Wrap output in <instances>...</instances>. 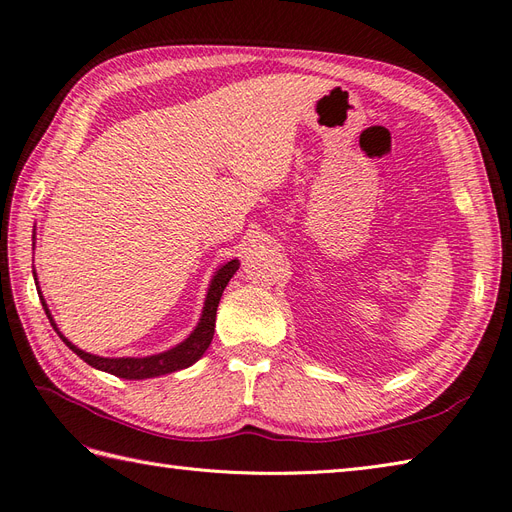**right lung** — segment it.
Listing matches in <instances>:
<instances>
[{
  "label": "right lung",
  "instance_id": "obj_1",
  "mask_svg": "<svg viewBox=\"0 0 512 512\" xmlns=\"http://www.w3.org/2000/svg\"><path fill=\"white\" fill-rule=\"evenodd\" d=\"M239 269V260H230L228 265H224L218 273L213 275V282L209 286L207 292V301L203 307V316H200L198 327L194 329V333L181 342L179 346L170 348L162 354H153V356H145V359H104V356H96V354H89L83 352L81 348H76L74 344H70L68 339L61 335L55 327L53 316L49 312V307H46L44 299H42V307L46 316H49L53 329L59 333V337L64 339V344L81 356V359L102 371H108V374H113L117 378H126V380H145V378H156V376H164L170 374V371H177V369H185L190 367L192 363H196L200 356L205 354V350L209 348L211 339H213V331H215V312H218V305L222 299V292L226 288V284L230 282V277L237 273ZM40 294V292H38Z\"/></svg>",
  "mask_w": 512,
  "mask_h": 512
}]
</instances>
